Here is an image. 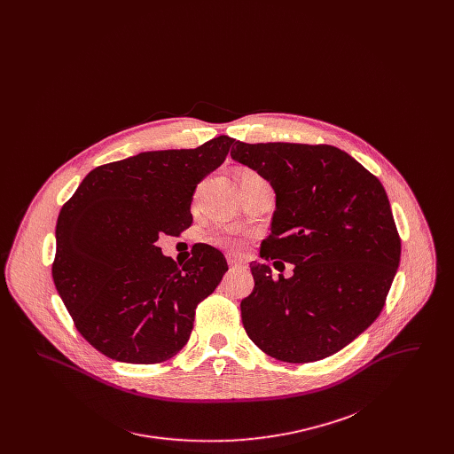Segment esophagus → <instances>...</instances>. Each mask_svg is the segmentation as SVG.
Instances as JSON below:
<instances>
[{
    "instance_id": "34e87169",
    "label": "esophagus",
    "mask_w": 454,
    "mask_h": 454,
    "mask_svg": "<svg viewBox=\"0 0 454 454\" xmlns=\"http://www.w3.org/2000/svg\"><path fill=\"white\" fill-rule=\"evenodd\" d=\"M228 263H230L231 269H241V267H245V263H243L241 260L235 259V257H228Z\"/></svg>"
}]
</instances>
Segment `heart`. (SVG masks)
Instances as JSON below:
<instances>
[{"instance_id":"1","label":"heart","mask_w":454,"mask_h":454,"mask_svg":"<svg viewBox=\"0 0 454 454\" xmlns=\"http://www.w3.org/2000/svg\"><path fill=\"white\" fill-rule=\"evenodd\" d=\"M252 176H257V175L252 172H243L239 173L238 180L252 178ZM215 241H216L217 245H221V247H228V248H235V247H238V238L233 237V235H230V233H219V235L215 238Z\"/></svg>"}]
</instances>
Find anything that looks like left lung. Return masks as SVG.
I'll list each match as a JSON object with an SVG mask.
<instances>
[{"mask_svg":"<svg viewBox=\"0 0 454 454\" xmlns=\"http://www.w3.org/2000/svg\"><path fill=\"white\" fill-rule=\"evenodd\" d=\"M235 146L231 158L276 194L260 257L294 265L291 278L276 281L269 265L250 263L255 286L239 304L247 335L279 361L325 359L383 309L400 263L388 195L361 163L328 145Z\"/></svg>","mask_w":454,"mask_h":454,"instance_id":"obj_1","label":"left lung"}]
</instances>
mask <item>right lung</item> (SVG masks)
Masks as SVG:
<instances>
[{"label":"right lung","instance_id":"right-lung-1","mask_svg":"<svg viewBox=\"0 0 454 454\" xmlns=\"http://www.w3.org/2000/svg\"><path fill=\"white\" fill-rule=\"evenodd\" d=\"M233 143L219 136L195 150L139 153L98 167L61 209L54 284L80 333L110 359L153 364L187 344L197 304L228 263L202 243L178 267L156 239L192 224L195 187Z\"/></svg>","mask_w":454,"mask_h":454}]
</instances>
